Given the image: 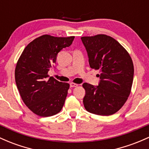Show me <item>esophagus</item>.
Returning <instances> with one entry per match:
<instances>
[{
    "instance_id": "obj_1",
    "label": "esophagus",
    "mask_w": 149,
    "mask_h": 149,
    "mask_svg": "<svg viewBox=\"0 0 149 149\" xmlns=\"http://www.w3.org/2000/svg\"><path fill=\"white\" fill-rule=\"evenodd\" d=\"M78 85L77 83H70V87L71 88H73V87H77Z\"/></svg>"
}]
</instances>
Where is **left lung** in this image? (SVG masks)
<instances>
[{
  "label": "left lung",
  "instance_id": "1",
  "mask_svg": "<svg viewBox=\"0 0 149 149\" xmlns=\"http://www.w3.org/2000/svg\"><path fill=\"white\" fill-rule=\"evenodd\" d=\"M91 68L100 70L98 86L84 83L83 98L88 112L108 116L122 108L130 96L134 78V64L130 54L112 37L97 35L81 37Z\"/></svg>",
  "mask_w": 149,
  "mask_h": 149
}]
</instances>
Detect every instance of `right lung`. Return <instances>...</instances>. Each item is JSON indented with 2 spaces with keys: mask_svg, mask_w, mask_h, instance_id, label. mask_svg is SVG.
<instances>
[{
  "mask_svg": "<svg viewBox=\"0 0 149 149\" xmlns=\"http://www.w3.org/2000/svg\"><path fill=\"white\" fill-rule=\"evenodd\" d=\"M74 37L40 36L28 44L19 56L15 71L16 85L24 103L37 115L53 116L64 104L70 85L47 78L48 71L58 52L69 47Z\"/></svg>",
  "mask_w": 149,
  "mask_h": 149,
  "instance_id": "right-lung-1",
  "label": "right lung"
}]
</instances>
